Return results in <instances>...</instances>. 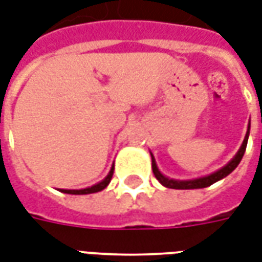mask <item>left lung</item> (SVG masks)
<instances>
[{
	"label": "left lung",
	"instance_id": "obj_1",
	"mask_svg": "<svg viewBox=\"0 0 262 262\" xmlns=\"http://www.w3.org/2000/svg\"><path fill=\"white\" fill-rule=\"evenodd\" d=\"M248 133H250V126H248V132L246 135V139L243 142L242 147L238 150V153L234 156V159L231 160L230 163L227 165H225L223 168H220L219 171H216L213 174H210L208 177H203V178H198V180H192V181H177V180H170L164 177L157 168V164H156V160L151 156V167H153V172L156 178L159 180L160 184H163L164 187L172 188V189H198V188H206L210 187L212 184H214L216 181H219L222 178H225L230 174L231 171L236 168L238 163L242 161L243 156H244V151H246V147H247V140H248Z\"/></svg>",
	"mask_w": 262,
	"mask_h": 262
}]
</instances>
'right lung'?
Listing matches in <instances>:
<instances>
[{"instance_id":"add662e5","label":"right lung","mask_w":262,"mask_h":262,"mask_svg":"<svg viewBox=\"0 0 262 262\" xmlns=\"http://www.w3.org/2000/svg\"><path fill=\"white\" fill-rule=\"evenodd\" d=\"M112 176H114V167L111 168L106 178L102 180L99 184H97V185H92V187L85 188V189H61V192L71 193V195H85V193L99 192V191H102V189H105V188L108 187V184L111 182V180H112Z\"/></svg>"}]
</instances>
